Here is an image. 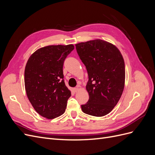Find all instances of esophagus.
Wrapping results in <instances>:
<instances>
[{"mask_svg": "<svg viewBox=\"0 0 155 155\" xmlns=\"http://www.w3.org/2000/svg\"><path fill=\"white\" fill-rule=\"evenodd\" d=\"M79 87H78L76 88H73V91L74 92H77L78 91H79Z\"/></svg>", "mask_w": 155, "mask_h": 155, "instance_id": "esophagus-1", "label": "esophagus"}]
</instances>
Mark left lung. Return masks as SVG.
I'll return each instance as SVG.
<instances>
[{"label": "left lung", "mask_w": 155, "mask_h": 155, "mask_svg": "<svg viewBox=\"0 0 155 155\" xmlns=\"http://www.w3.org/2000/svg\"><path fill=\"white\" fill-rule=\"evenodd\" d=\"M79 57L86 67L89 99L81 105L84 113L97 117L107 115L118 104L125 78V63L118 48L101 39L76 45Z\"/></svg>", "instance_id": "1"}]
</instances>
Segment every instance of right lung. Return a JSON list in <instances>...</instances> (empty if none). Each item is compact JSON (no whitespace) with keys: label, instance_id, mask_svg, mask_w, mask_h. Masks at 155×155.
Returning <instances> with one entry per match:
<instances>
[{"label":"right lung","instance_id":"right-lung-1","mask_svg":"<svg viewBox=\"0 0 155 155\" xmlns=\"http://www.w3.org/2000/svg\"><path fill=\"white\" fill-rule=\"evenodd\" d=\"M73 45H50L31 55L25 70L28 98L37 113L47 119L62 115L71 92L65 85L63 67Z\"/></svg>","mask_w":155,"mask_h":155}]
</instances>
